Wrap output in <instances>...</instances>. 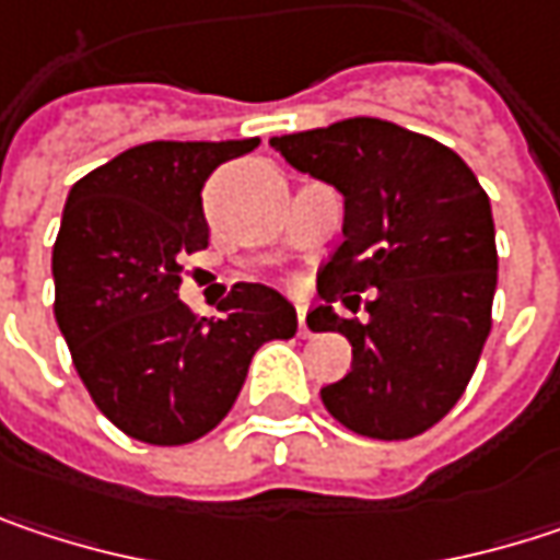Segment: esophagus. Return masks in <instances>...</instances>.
Segmentation results:
<instances>
[{"label": "esophagus", "mask_w": 560, "mask_h": 560, "mask_svg": "<svg viewBox=\"0 0 560 560\" xmlns=\"http://www.w3.org/2000/svg\"><path fill=\"white\" fill-rule=\"evenodd\" d=\"M298 324H301V337H311V327H307V304L298 301Z\"/></svg>", "instance_id": "esophagus-1"}]
</instances>
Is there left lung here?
<instances>
[{"mask_svg": "<svg viewBox=\"0 0 560 560\" xmlns=\"http://www.w3.org/2000/svg\"><path fill=\"white\" fill-rule=\"evenodd\" d=\"M291 168L343 194V243L317 276L311 330L353 347L350 373L320 389L350 431L405 441L464 395L493 327L497 230L477 174L447 145L386 119H343L269 142ZM376 287L366 322L332 301ZM357 307H360V294ZM352 310V308H351Z\"/></svg>", "mask_w": 560, "mask_h": 560, "instance_id": "left-lung-1", "label": "left lung"}]
</instances>
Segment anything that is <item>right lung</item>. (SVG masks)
Listing matches in <instances>:
<instances>
[{
  "label": "right lung",
  "instance_id": "obj_1",
  "mask_svg": "<svg viewBox=\"0 0 560 560\" xmlns=\"http://www.w3.org/2000/svg\"><path fill=\"white\" fill-rule=\"evenodd\" d=\"M240 142H145L80 177L63 203L55 317L96 408L129 438L174 447L213 431L266 340L298 330L269 284L240 281L217 317L180 298V259L207 249L203 180Z\"/></svg>",
  "mask_w": 560,
  "mask_h": 560
}]
</instances>
